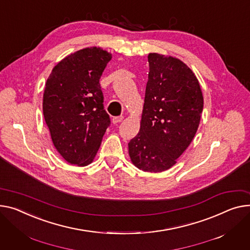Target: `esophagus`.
Here are the masks:
<instances>
[{
    "label": "esophagus",
    "mask_w": 250,
    "mask_h": 250,
    "mask_svg": "<svg viewBox=\"0 0 250 250\" xmlns=\"http://www.w3.org/2000/svg\"><path fill=\"white\" fill-rule=\"evenodd\" d=\"M124 120V116H115V118L112 119L113 124H119Z\"/></svg>",
    "instance_id": "34e87169"
}]
</instances>
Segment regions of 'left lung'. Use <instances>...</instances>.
<instances>
[{"mask_svg": "<svg viewBox=\"0 0 250 250\" xmlns=\"http://www.w3.org/2000/svg\"><path fill=\"white\" fill-rule=\"evenodd\" d=\"M148 80L139 134L128 143L137 168L170 169L193 141L203 110V94L193 71L180 59L149 53Z\"/></svg>", "mask_w": 250, "mask_h": 250, "instance_id": "8db88e82", "label": "left lung"}]
</instances>
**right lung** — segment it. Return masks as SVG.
Here are the masks:
<instances>
[{
  "label": "right lung",
  "instance_id": "obj_1",
  "mask_svg": "<svg viewBox=\"0 0 250 250\" xmlns=\"http://www.w3.org/2000/svg\"><path fill=\"white\" fill-rule=\"evenodd\" d=\"M110 59L99 47L78 50L62 59L46 81L44 119L58 153L72 165L92 163L110 125L99 84Z\"/></svg>",
  "mask_w": 250,
  "mask_h": 250
}]
</instances>
